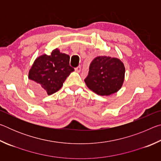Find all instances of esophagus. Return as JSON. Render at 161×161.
Returning a JSON list of instances; mask_svg holds the SVG:
<instances>
[{
  "label": "esophagus",
  "mask_w": 161,
  "mask_h": 161,
  "mask_svg": "<svg viewBox=\"0 0 161 161\" xmlns=\"http://www.w3.org/2000/svg\"><path fill=\"white\" fill-rule=\"evenodd\" d=\"M75 71L77 72H80V71H81V66H78L77 67H76L75 68Z\"/></svg>",
  "instance_id": "1"
}]
</instances>
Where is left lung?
Instances as JSON below:
<instances>
[{
	"instance_id": "1",
	"label": "left lung",
	"mask_w": 161,
	"mask_h": 161,
	"mask_svg": "<svg viewBox=\"0 0 161 161\" xmlns=\"http://www.w3.org/2000/svg\"><path fill=\"white\" fill-rule=\"evenodd\" d=\"M124 75V65L119 59L101 56L92 62L84 81L88 88L97 94L108 96L121 89Z\"/></svg>"
}]
</instances>
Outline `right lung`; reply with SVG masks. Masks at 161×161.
Wrapping results in <instances>:
<instances>
[{"instance_id":"obj_1","label":"right lung","mask_w":161,"mask_h":161,"mask_svg":"<svg viewBox=\"0 0 161 161\" xmlns=\"http://www.w3.org/2000/svg\"><path fill=\"white\" fill-rule=\"evenodd\" d=\"M74 68L69 65V56L58 49L51 55L37 58L29 72L32 89L37 93L51 95L60 89Z\"/></svg>"}]
</instances>
